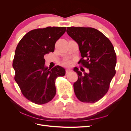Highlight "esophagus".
<instances>
[{
    "label": "esophagus",
    "instance_id": "34e87169",
    "mask_svg": "<svg viewBox=\"0 0 131 131\" xmlns=\"http://www.w3.org/2000/svg\"><path fill=\"white\" fill-rule=\"evenodd\" d=\"M72 72V70H70V69H67L66 70V74H68L69 73H70V72Z\"/></svg>",
    "mask_w": 131,
    "mask_h": 131
}]
</instances>
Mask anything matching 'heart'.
Masks as SVG:
<instances>
[{
	"label": "heart",
	"instance_id": "obj_1",
	"mask_svg": "<svg viewBox=\"0 0 131 131\" xmlns=\"http://www.w3.org/2000/svg\"><path fill=\"white\" fill-rule=\"evenodd\" d=\"M70 64V63L69 62H67L65 63V65L66 66H69Z\"/></svg>",
	"mask_w": 131,
	"mask_h": 131
}]
</instances>
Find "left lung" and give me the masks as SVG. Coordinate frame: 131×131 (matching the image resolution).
I'll return each instance as SVG.
<instances>
[{"instance_id": "8db88e82", "label": "left lung", "mask_w": 131, "mask_h": 131, "mask_svg": "<svg viewBox=\"0 0 131 131\" xmlns=\"http://www.w3.org/2000/svg\"><path fill=\"white\" fill-rule=\"evenodd\" d=\"M67 33L76 41L82 58L79 63L89 69L82 74L77 67L78 80L74 90L79 101L94 103L107 93L115 75L116 54L113 45L98 30L91 27H67Z\"/></svg>"}]
</instances>
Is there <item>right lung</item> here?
<instances>
[{"instance_id": "add662e5", "label": "right lung", "mask_w": 131, "mask_h": 131, "mask_svg": "<svg viewBox=\"0 0 131 131\" xmlns=\"http://www.w3.org/2000/svg\"><path fill=\"white\" fill-rule=\"evenodd\" d=\"M66 27H48L31 30L19 41L13 67L15 80L28 100L37 104L51 101L56 92L55 81L66 74L59 66H45L44 55L53 52L55 43L66 32Z\"/></svg>"}]
</instances>
